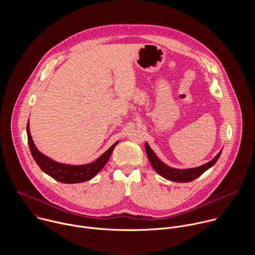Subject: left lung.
I'll use <instances>...</instances> for the list:
<instances>
[{
    "instance_id": "obj_1",
    "label": "left lung",
    "mask_w": 255,
    "mask_h": 255,
    "mask_svg": "<svg viewBox=\"0 0 255 255\" xmlns=\"http://www.w3.org/2000/svg\"><path fill=\"white\" fill-rule=\"evenodd\" d=\"M145 150H146L147 157L149 159L150 164L152 165L153 169L160 174L162 177L171 180V181H177V183H189V181H192L199 177L201 174H203L207 169H209L211 166H213L218 158L220 157L222 150L218 153L211 161L195 167V168H187V169H178V168H173L165 163H163L153 152V150L149 147L148 143H145Z\"/></svg>"
}]
</instances>
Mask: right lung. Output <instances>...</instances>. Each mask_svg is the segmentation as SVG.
Returning <instances> with one entry per match:
<instances>
[{
  "label": "right lung",
  "instance_id": "obj_1",
  "mask_svg": "<svg viewBox=\"0 0 255 255\" xmlns=\"http://www.w3.org/2000/svg\"><path fill=\"white\" fill-rule=\"evenodd\" d=\"M27 136H28V144L31 151V154L35 160V162L38 164L43 172L50 175L55 180L60 181L63 184H78L84 183L91 178H93L108 162L110 158L114 147L118 144V142L114 143L112 146L109 148L105 153H103L97 160L94 162L83 164V165H70L56 162L46 155L42 154L32 140L30 129H29V122L27 123Z\"/></svg>",
  "mask_w": 255,
  "mask_h": 255
}]
</instances>
